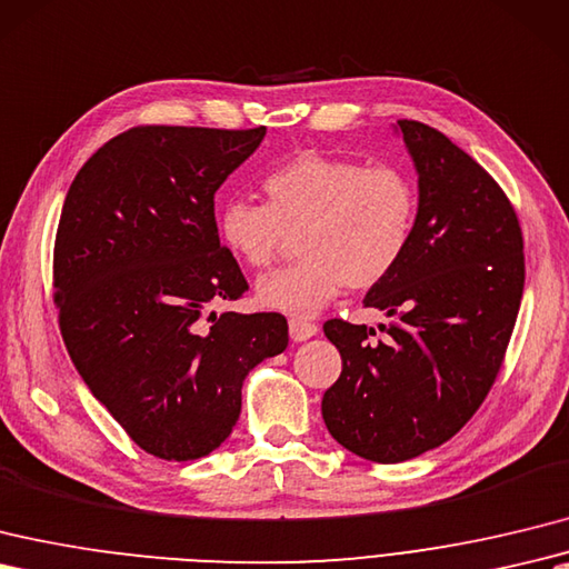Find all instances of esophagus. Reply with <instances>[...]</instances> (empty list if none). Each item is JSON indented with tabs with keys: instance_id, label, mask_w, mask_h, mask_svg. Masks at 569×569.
<instances>
[{
	"instance_id": "esophagus-1",
	"label": "esophagus",
	"mask_w": 569,
	"mask_h": 569,
	"mask_svg": "<svg viewBox=\"0 0 569 569\" xmlns=\"http://www.w3.org/2000/svg\"><path fill=\"white\" fill-rule=\"evenodd\" d=\"M288 329H290V339H293V341H306V339L315 337L317 329H320V327H317L310 320H302V317H293V320L288 322Z\"/></svg>"
}]
</instances>
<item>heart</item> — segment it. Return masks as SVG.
<instances>
[{
  "label": "heart",
  "instance_id": "obj_1",
  "mask_svg": "<svg viewBox=\"0 0 569 569\" xmlns=\"http://www.w3.org/2000/svg\"><path fill=\"white\" fill-rule=\"evenodd\" d=\"M267 203L234 198L222 206L224 247L249 269H271L288 237L300 261L257 283L261 306L288 315L320 312L341 286L363 290L398 269L417 230L419 189L395 164H363L300 152L267 171Z\"/></svg>",
  "mask_w": 569,
  "mask_h": 569
}]
</instances>
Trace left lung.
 <instances>
[{"label": "left lung", "instance_id": "obj_1", "mask_svg": "<svg viewBox=\"0 0 569 569\" xmlns=\"http://www.w3.org/2000/svg\"><path fill=\"white\" fill-rule=\"evenodd\" d=\"M419 174L407 254L368 290L373 327L327 320L341 376L322 398L329 433L373 463L441 446L478 412L505 363L523 296L517 210L487 171L439 130L398 121Z\"/></svg>", "mask_w": 569, "mask_h": 569}]
</instances>
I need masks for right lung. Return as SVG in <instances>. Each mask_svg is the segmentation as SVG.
<instances>
[{
  "label": "right lung",
  "instance_id": "right-lung-1",
  "mask_svg": "<svg viewBox=\"0 0 569 569\" xmlns=\"http://www.w3.org/2000/svg\"><path fill=\"white\" fill-rule=\"evenodd\" d=\"M267 128L138 126L77 171L52 252L79 376L144 453L196 460L240 419L242 382L288 347L279 312H208L249 290L220 244L216 191Z\"/></svg>",
  "mask_w": 569,
  "mask_h": 569
}]
</instances>
